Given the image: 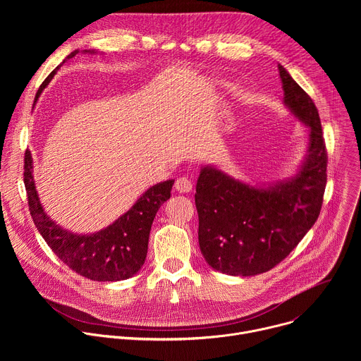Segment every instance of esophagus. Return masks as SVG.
<instances>
[{
    "mask_svg": "<svg viewBox=\"0 0 361 361\" xmlns=\"http://www.w3.org/2000/svg\"><path fill=\"white\" fill-rule=\"evenodd\" d=\"M174 188H176L178 192H190V191L192 190V183H191L190 178L180 177V178L176 180Z\"/></svg>",
    "mask_w": 361,
    "mask_h": 361,
    "instance_id": "esophagus-1",
    "label": "esophagus"
}]
</instances>
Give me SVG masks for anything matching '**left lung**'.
<instances>
[{"label":"left lung","mask_w":361,"mask_h":361,"mask_svg":"<svg viewBox=\"0 0 361 361\" xmlns=\"http://www.w3.org/2000/svg\"><path fill=\"white\" fill-rule=\"evenodd\" d=\"M286 106L310 128L308 157L290 181L267 190L204 167L195 187L198 243L213 269L230 276L262 274L297 247L317 221L327 183V148L317 107L279 66Z\"/></svg>","instance_id":"left-lung-1"}]
</instances>
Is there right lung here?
<instances>
[{
	"label": "right lung",
	"mask_w": 361,
	"mask_h": 361,
	"mask_svg": "<svg viewBox=\"0 0 361 361\" xmlns=\"http://www.w3.org/2000/svg\"><path fill=\"white\" fill-rule=\"evenodd\" d=\"M77 51L71 53L73 59ZM59 68V67H57ZM51 73L39 85L35 99L54 77ZM24 184L32 221L59 259L77 274L94 281H120L134 276L144 264L151 224L159 209L170 198L174 181L148 188L116 223L99 233L78 235L60 228L44 213L32 180L31 152L24 154Z\"/></svg>",
	"instance_id": "obj_1"
}]
</instances>
